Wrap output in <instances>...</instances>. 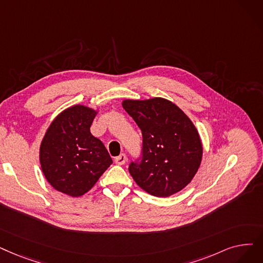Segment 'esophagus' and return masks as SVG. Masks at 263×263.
Wrapping results in <instances>:
<instances>
[{"label": "esophagus", "instance_id": "obj_1", "mask_svg": "<svg viewBox=\"0 0 263 263\" xmlns=\"http://www.w3.org/2000/svg\"><path fill=\"white\" fill-rule=\"evenodd\" d=\"M125 161H127V156H125V154H120L118 157L115 158V162L119 165L124 164Z\"/></svg>", "mask_w": 263, "mask_h": 263}]
</instances>
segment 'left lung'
Segmentation results:
<instances>
[{
    "mask_svg": "<svg viewBox=\"0 0 263 263\" xmlns=\"http://www.w3.org/2000/svg\"><path fill=\"white\" fill-rule=\"evenodd\" d=\"M122 106L142 131L141 157L129 172L142 189L170 197L186 187L202 159L199 133L186 114L162 98L125 100Z\"/></svg>",
    "mask_w": 263,
    "mask_h": 263,
    "instance_id": "1",
    "label": "left lung"
}]
</instances>
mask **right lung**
Instances as JSON below:
<instances>
[{
  "label": "right lung",
  "mask_w": 263,
  "mask_h": 263,
  "mask_svg": "<svg viewBox=\"0 0 263 263\" xmlns=\"http://www.w3.org/2000/svg\"><path fill=\"white\" fill-rule=\"evenodd\" d=\"M96 114L84 105L63 110L41 144L45 177L54 189L71 197L89 191L112 163L104 144L90 132Z\"/></svg>",
  "instance_id": "1"
}]
</instances>
